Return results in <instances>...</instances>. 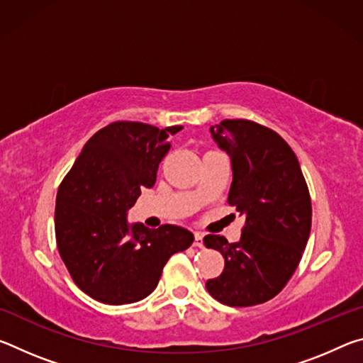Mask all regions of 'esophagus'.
Masks as SVG:
<instances>
[{
  "mask_svg": "<svg viewBox=\"0 0 363 363\" xmlns=\"http://www.w3.org/2000/svg\"><path fill=\"white\" fill-rule=\"evenodd\" d=\"M194 245L195 247H201V245H203V233L201 232H195V242H194Z\"/></svg>",
  "mask_w": 363,
  "mask_h": 363,
  "instance_id": "obj_1",
  "label": "esophagus"
}]
</instances>
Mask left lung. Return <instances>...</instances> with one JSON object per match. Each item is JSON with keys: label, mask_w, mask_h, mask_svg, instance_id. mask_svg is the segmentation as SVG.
<instances>
[{"label": "left lung", "mask_w": 363, "mask_h": 363, "mask_svg": "<svg viewBox=\"0 0 363 363\" xmlns=\"http://www.w3.org/2000/svg\"><path fill=\"white\" fill-rule=\"evenodd\" d=\"M213 139L230 157L227 203L243 214L240 240L206 235V248L224 256V270L206 281L225 306L262 304L284 290L303 257L312 223L311 195L299 162L285 139L251 120H223Z\"/></svg>", "instance_id": "1"}]
</instances>
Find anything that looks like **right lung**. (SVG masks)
<instances>
[{"instance_id": "obj_1", "label": "right lung", "mask_w": 363, "mask_h": 363, "mask_svg": "<svg viewBox=\"0 0 363 363\" xmlns=\"http://www.w3.org/2000/svg\"><path fill=\"white\" fill-rule=\"evenodd\" d=\"M182 126L158 130L139 121H115L97 131L60 182L56 240L79 290L104 304H131L155 290L164 264L187 250L194 233L164 224H128L140 189H152L158 164Z\"/></svg>"}]
</instances>
